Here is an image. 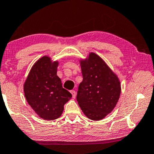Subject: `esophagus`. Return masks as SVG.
I'll return each instance as SVG.
<instances>
[{"label": "esophagus", "instance_id": "esophagus-1", "mask_svg": "<svg viewBox=\"0 0 154 154\" xmlns=\"http://www.w3.org/2000/svg\"><path fill=\"white\" fill-rule=\"evenodd\" d=\"M70 93L72 94V96L73 99H75V97H76V92H75V91H70Z\"/></svg>", "mask_w": 154, "mask_h": 154}]
</instances>
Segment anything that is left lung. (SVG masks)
Here are the masks:
<instances>
[{
  "label": "left lung",
  "mask_w": 154,
  "mask_h": 154,
  "mask_svg": "<svg viewBox=\"0 0 154 154\" xmlns=\"http://www.w3.org/2000/svg\"><path fill=\"white\" fill-rule=\"evenodd\" d=\"M83 80L78 88L77 100L85 116L98 121L111 113L121 93L118 77L97 54L90 52L79 59Z\"/></svg>",
  "instance_id": "8db88e82"
}]
</instances>
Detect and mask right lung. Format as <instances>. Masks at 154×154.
<instances>
[{
    "instance_id": "1",
    "label": "right lung",
    "mask_w": 154,
    "mask_h": 154,
    "mask_svg": "<svg viewBox=\"0 0 154 154\" xmlns=\"http://www.w3.org/2000/svg\"><path fill=\"white\" fill-rule=\"evenodd\" d=\"M58 61L43 56L34 63L23 84L24 95L34 112L45 120L61 116L72 95L62 87L57 75Z\"/></svg>"
}]
</instances>
